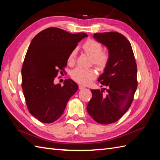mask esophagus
<instances>
[{
  "label": "esophagus",
  "mask_w": 160,
  "mask_h": 160,
  "mask_svg": "<svg viewBox=\"0 0 160 160\" xmlns=\"http://www.w3.org/2000/svg\"><path fill=\"white\" fill-rule=\"evenodd\" d=\"M78 88H79V89L82 90V89H84V87L83 85H79V86H78Z\"/></svg>",
  "instance_id": "esophagus-1"
}]
</instances>
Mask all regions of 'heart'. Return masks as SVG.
Here are the masks:
<instances>
[{
    "instance_id": "b5f03b06",
    "label": "heart",
    "mask_w": 160,
    "mask_h": 160,
    "mask_svg": "<svg viewBox=\"0 0 160 160\" xmlns=\"http://www.w3.org/2000/svg\"><path fill=\"white\" fill-rule=\"evenodd\" d=\"M83 51L91 58V64L98 71H103L108 65L110 60V54L107 51L102 50V45L94 39H89L83 43ZM76 49H73L67 58V62L73 65L76 61ZM71 77L78 83L87 84L96 77V71L94 69H83L77 67L71 72Z\"/></svg>"
}]
</instances>
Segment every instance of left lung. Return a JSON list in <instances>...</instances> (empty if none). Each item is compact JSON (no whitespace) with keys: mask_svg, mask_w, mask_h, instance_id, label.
Here are the masks:
<instances>
[{"mask_svg":"<svg viewBox=\"0 0 160 160\" xmlns=\"http://www.w3.org/2000/svg\"><path fill=\"white\" fill-rule=\"evenodd\" d=\"M93 38L107 47L110 60L98 78L107 89H91L92 98L87 109L98 123L109 124L120 120L131 107L138 87L137 64L131 43L124 35L96 33Z\"/></svg>","mask_w":160,"mask_h":160,"instance_id":"left-lung-1","label":"left lung"}]
</instances>
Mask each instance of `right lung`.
<instances>
[{
  "mask_svg": "<svg viewBox=\"0 0 160 160\" xmlns=\"http://www.w3.org/2000/svg\"><path fill=\"white\" fill-rule=\"evenodd\" d=\"M87 36L49 28L32 39L22 67V88L29 113L40 122L48 124L59 119L77 91L72 80H64L62 87L53 81L60 71H64L69 53Z\"/></svg>",
  "mask_w": 160,
  "mask_h": 160,
  "instance_id": "add662e5",
  "label": "right lung"
}]
</instances>
